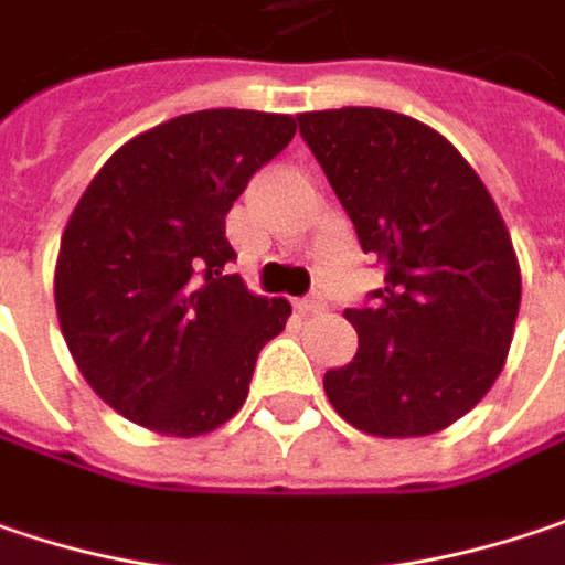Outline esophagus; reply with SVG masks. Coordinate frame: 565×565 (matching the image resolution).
I'll use <instances>...</instances> for the list:
<instances>
[{
    "label": "esophagus",
    "mask_w": 565,
    "mask_h": 565,
    "mask_svg": "<svg viewBox=\"0 0 565 565\" xmlns=\"http://www.w3.org/2000/svg\"><path fill=\"white\" fill-rule=\"evenodd\" d=\"M296 308H299L302 315H315V311L324 308V299H321V296H305V299H296Z\"/></svg>",
    "instance_id": "obj_1"
}]
</instances>
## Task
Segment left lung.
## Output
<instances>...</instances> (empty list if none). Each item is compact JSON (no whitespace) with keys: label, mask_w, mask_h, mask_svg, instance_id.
<instances>
[{"label":"left lung","mask_w":565,"mask_h":565,"mask_svg":"<svg viewBox=\"0 0 565 565\" xmlns=\"http://www.w3.org/2000/svg\"><path fill=\"white\" fill-rule=\"evenodd\" d=\"M299 131L363 254L385 263L370 308L343 311L360 347L324 373V395L363 434H437L482 402L511 350L521 266L502 212L418 118L347 105L302 111Z\"/></svg>","instance_id":"obj_1"}]
</instances>
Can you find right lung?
Masks as SVG:
<instances>
[{"label":"right lung","mask_w":565,"mask_h":565,"mask_svg":"<svg viewBox=\"0 0 565 565\" xmlns=\"http://www.w3.org/2000/svg\"><path fill=\"white\" fill-rule=\"evenodd\" d=\"M292 135V115L189 111L121 143L79 195L54 269L57 321L121 418L199 437L241 412L292 305L224 276V215Z\"/></svg>","instance_id":"obj_1"}]
</instances>
